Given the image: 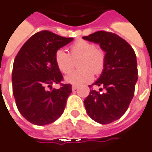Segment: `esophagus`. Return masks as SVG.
Listing matches in <instances>:
<instances>
[{"label": "esophagus", "mask_w": 152, "mask_h": 152, "mask_svg": "<svg viewBox=\"0 0 152 152\" xmlns=\"http://www.w3.org/2000/svg\"><path fill=\"white\" fill-rule=\"evenodd\" d=\"M77 88H78V86H77V85H73V86H72V90H73V91H75Z\"/></svg>", "instance_id": "obj_1"}]
</instances>
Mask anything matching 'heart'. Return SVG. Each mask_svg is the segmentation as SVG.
<instances>
[{
	"mask_svg": "<svg viewBox=\"0 0 152 152\" xmlns=\"http://www.w3.org/2000/svg\"><path fill=\"white\" fill-rule=\"evenodd\" d=\"M58 69L64 74L73 69L74 61L79 59L78 68L80 69L70 72L65 76V81L71 84L80 85L93 80L94 73L100 74L106 63L104 51L96 48L93 43L79 39L69 46V54L64 50H58L54 55Z\"/></svg>",
	"mask_w": 152,
	"mask_h": 152,
	"instance_id": "heart-1",
	"label": "heart"
}]
</instances>
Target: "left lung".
Listing matches in <instances>:
<instances>
[{"instance_id": "1", "label": "left lung", "mask_w": 152, "mask_h": 152, "mask_svg": "<svg viewBox=\"0 0 152 152\" xmlns=\"http://www.w3.org/2000/svg\"><path fill=\"white\" fill-rule=\"evenodd\" d=\"M83 39L99 44L106 52L104 69L98 80L89 85L101 88L90 90L84 106L93 120L108 124L126 113L133 98L138 74L136 54L125 39L112 32L97 31Z\"/></svg>"}]
</instances>
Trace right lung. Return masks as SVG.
I'll return each instance as SVG.
<instances>
[{
	"instance_id": "obj_1",
	"label": "right lung",
	"mask_w": 152,
	"mask_h": 152,
	"mask_svg": "<svg viewBox=\"0 0 152 152\" xmlns=\"http://www.w3.org/2000/svg\"><path fill=\"white\" fill-rule=\"evenodd\" d=\"M73 39L42 30L32 35L15 58L13 95L19 112L32 124H50L64 111L72 85L61 83L63 75L54 55L57 50ZM53 83H59L61 87L52 90ZM48 87L50 90L47 89Z\"/></svg>"
}]
</instances>
